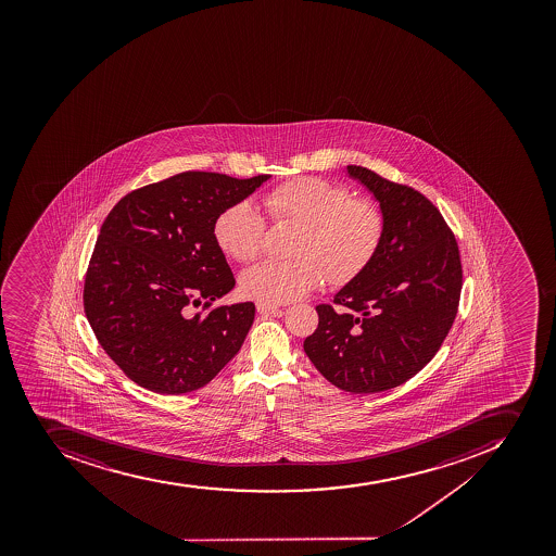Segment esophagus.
<instances>
[{"instance_id":"obj_1","label":"esophagus","mask_w":556,"mask_h":556,"mask_svg":"<svg viewBox=\"0 0 556 556\" xmlns=\"http://www.w3.org/2000/svg\"><path fill=\"white\" fill-rule=\"evenodd\" d=\"M256 309L260 315H274L280 311L277 305L268 304V302H257Z\"/></svg>"}]
</instances>
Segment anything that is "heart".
<instances>
[{
    "label": "heart",
    "instance_id": "obj_1",
    "mask_svg": "<svg viewBox=\"0 0 556 556\" xmlns=\"http://www.w3.org/2000/svg\"><path fill=\"white\" fill-rule=\"evenodd\" d=\"M271 218L299 227L293 260L265 261L241 276V291L268 304L302 299L329 279L349 285L379 252L386 222L371 201L318 177H296L265 195ZM213 237L220 251L240 263L265 252L266 222L251 202H237L216 216Z\"/></svg>",
    "mask_w": 556,
    "mask_h": 556
}]
</instances>
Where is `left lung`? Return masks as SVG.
<instances>
[{
  "label": "left lung",
  "mask_w": 556,
  "mask_h": 556,
  "mask_svg": "<svg viewBox=\"0 0 556 556\" xmlns=\"http://www.w3.org/2000/svg\"><path fill=\"white\" fill-rule=\"evenodd\" d=\"M386 222L371 265L321 304L304 350L319 374L355 394L407 382L438 354L457 316L463 265L457 240L418 190L349 165Z\"/></svg>",
  "instance_id": "1"
}]
</instances>
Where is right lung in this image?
<instances>
[{
  "mask_svg": "<svg viewBox=\"0 0 556 556\" xmlns=\"http://www.w3.org/2000/svg\"><path fill=\"white\" fill-rule=\"evenodd\" d=\"M266 179L176 174L123 197L104 218L85 276V315L110 359L138 386L190 393L238 354L256 307H212L235 288L213 224ZM195 306L202 311L193 314Z\"/></svg>",
  "mask_w": 556,
  "mask_h": 556,
  "instance_id": "1",
  "label": "right lung"
}]
</instances>
